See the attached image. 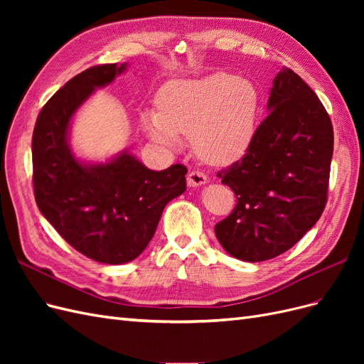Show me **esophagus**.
Returning a JSON list of instances; mask_svg holds the SVG:
<instances>
[{
	"label": "esophagus",
	"mask_w": 364,
	"mask_h": 364,
	"mask_svg": "<svg viewBox=\"0 0 364 364\" xmlns=\"http://www.w3.org/2000/svg\"><path fill=\"white\" fill-rule=\"evenodd\" d=\"M206 182H208L206 174L199 170H193L188 173V176H186V183L190 186H200V185H205Z\"/></svg>",
	"instance_id": "obj_1"
}]
</instances>
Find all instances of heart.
Here are the masks:
<instances>
[{"mask_svg":"<svg viewBox=\"0 0 364 364\" xmlns=\"http://www.w3.org/2000/svg\"><path fill=\"white\" fill-rule=\"evenodd\" d=\"M258 105V91L249 80L213 73L165 85L158 95L159 112L147 111L141 121L156 142L174 147L181 135L191 136L193 149L202 161L229 165L252 144Z\"/></svg>","mask_w":364,"mask_h":364,"instance_id":"obj_1","label":"heart"}]
</instances>
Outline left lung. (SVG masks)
Masks as SVG:
<instances>
[{
    "mask_svg": "<svg viewBox=\"0 0 364 364\" xmlns=\"http://www.w3.org/2000/svg\"><path fill=\"white\" fill-rule=\"evenodd\" d=\"M267 109L246 155L217 173L237 205L215 225V237L249 262L287 252L321 218L334 149L331 118L294 71L274 77Z\"/></svg>",
    "mask_w": 364,
    "mask_h": 364,
    "instance_id": "obj_1",
    "label": "left lung"
}]
</instances>
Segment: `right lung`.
I'll use <instances>...</instances> for the list:
<instances>
[{
  "instance_id": "obj_1",
  "label": "right lung",
  "mask_w": 364,
  "mask_h": 364,
  "mask_svg": "<svg viewBox=\"0 0 364 364\" xmlns=\"http://www.w3.org/2000/svg\"><path fill=\"white\" fill-rule=\"evenodd\" d=\"M126 65H95L65 83L42 107L31 138L33 190L39 211L85 257L103 264L135 259L155 234L165 205L186 188V167L149 170L123 153L83 165L68 147L71 117Z\"/></svg>"
}]
</instances>
